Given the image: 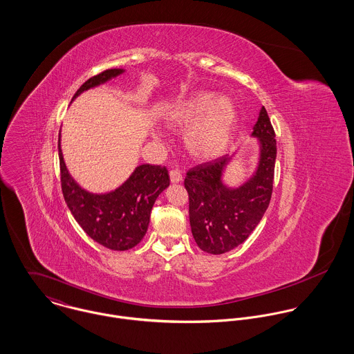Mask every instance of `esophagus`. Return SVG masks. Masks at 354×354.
Returning a JSON list of instances; mask_svg holds the SVG:
<instances>
[{
	"mask_svg": "<svg viewBox=\"0 0 354 354\" xmlns=\"http://www.w3.org/2000/svg\"><path fill=\"white\" fill-rule=\"evenodd\" d=\"M169 176H170V181H171V184L181 183V180H183V176H181V173H180L178 170H170Z\"/></svg>",
	"mask_w": 354,
	"mask_h": 354,
	"instance_id": "obj_1",
	"label": "esophagus"
}]
</instances>
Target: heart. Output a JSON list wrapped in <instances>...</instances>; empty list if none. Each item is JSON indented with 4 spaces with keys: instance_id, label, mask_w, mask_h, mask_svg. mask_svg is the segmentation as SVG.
Masks as SVG:
<instances>
[{
    "instance_id": "b5f03b06",
    "label": "heart",
    "mask_w": 354,
    "mask_h": 354,
    "mask_svg": "<svg viewBox=\"0 0 354 354\" xmlns=\"http://www.w3.org/2000/svg\"><path fill=\"white\" fill-rule=\"evenodd\" d=\"M236 117V107L229 98L201 93L170 107L165 121L176 129L189 125L184 135L187 151L195 159L209 160L227 147ZM155 138H159V133H155Z\"/></svg>"
}]
</instances>
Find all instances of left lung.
<instances>
[{"label": "left lung", "instance_id": "obj_1", "mask_svg": "<svg viewBox=\"0 0 354 354\" xmlns=\"http://www.w3.org/2000/svg\"><path fill=\"white\" fill-rule=\"evenodd\" d=\"M251 136L257 139V163L252 176L240 185L230 187L223 180L234 153L196 166L187 173L184 185L189 195L191 230L204 252L222 254L243 244L270 204L277 142L264 106Z\"/></svg>", "mask_w": 354, "mask_h": 354}]
</instances>
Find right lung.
<instances>
[{
  "instance_id": "right-lung-1",
  "label": "right lung",
  "mask_w": 354,
  "mask_h": 354,
  "mask_svg": "<svg viewBox=\"0 0 354 354\" xmlns=\"http://www.w3.org/2000/svg\"><path fill=\"white\" fill-rule=\"evenodd\" d=\"M125 69H107L88 79L73 95L95 88L122 75ZM58 138L61 188L64 199L76 222L98 244L113 250L127 251L145 237L156 198L169 187V173L165 166L139 165L132 174L115 189L93 194L82 188L69 174Z\"/></svg>"
}]
</instances>
